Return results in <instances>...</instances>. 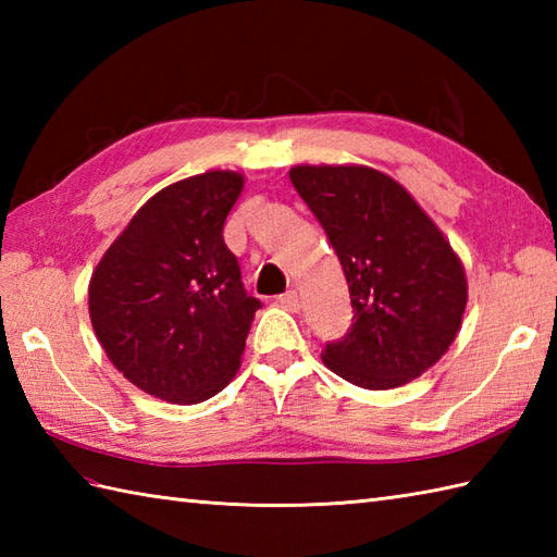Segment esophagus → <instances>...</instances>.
<instances>
[{
	"mask_svg": "<svg viewBox=\"0 0 557 557\" xmlns=\"http://www.w3.org/2000/svg\"><path fill=\"white\" fill-rule=\"evenodd\" d=\"M277 304L282 306V309H287V311H292V313H297L299 309H301V304H299V297H297V292H285V294H280L277 297Z\"/></svg>",
	"mask_w": 557,
	"mask_h": 557,
	"instance_id": "obj_1",
	"label": "esophagus"
}]
</instances>
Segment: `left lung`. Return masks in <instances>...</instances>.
<instances>
[{
    "label": "left lung",
    "mask_w": 557,
    "mask_h": 557,
    "mask_svg": "<svg viewBox=\"0 0 557 557\" xmlns=\"http://www.w3.org/2000/svg\"><path fill=\"white\" fill-rule=\"evenodd\" d=\"M289 180L323 224L351 297L349 333L323 363L366 389L399 387L443 357L467 306L453 246L405 186L361 164H299Z\"/></svg>",
    "instance_id": "obj_1"
}]
</instances>
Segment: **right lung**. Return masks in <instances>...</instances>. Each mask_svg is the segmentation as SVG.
<instances>
[{
  "instance_id": "obj_1",
  "label": "right lung",
  "mask_w": 557,
  "mask_h": 557,
  "mask_svg": "<svg viewBox=\"0 0 557 557\" xmlns=\"http://www.w3.org/2000/svg\"><path fill=\"white\" fill-rule=\"evenodd\" d=\"M242 188V174L222 170L170 184L92 272V330L116 371L148 395L198 405L239 369L260 309L222 236Z\"/></svg>"
}]
</instances>
